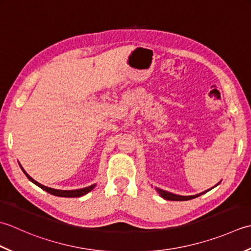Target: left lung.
I'll use <instances>...</instances> for the list:
<instances>
[{"label":"left lung","mask_w":251,"mask_h":251,"mask_svg":"<svg viewBox=\"0 0 251 251\" xmlns=\"http://www.w3.org/2000/svg\"><path fill=\"white\" fill-rule=\"evenodd\" d=\"M210 190H211V188H210ZM210 190H208V191H210ZM156 191H157L158 193H159V195H160L162 198L167 199V201H190V199L196 198V197H198V196L202 195L203 193L208 192V191H206V192L201 193V194H197V195H193V196H180V195H176V194H172V193H169V192H166V191H162V190H160V188H158V187H156Z\"/></svg>","instance_id":"obj_1"}]
</instances>
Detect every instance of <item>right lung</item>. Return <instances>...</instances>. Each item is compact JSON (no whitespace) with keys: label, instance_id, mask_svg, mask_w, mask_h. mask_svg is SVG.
I'll use <instances>...</instances> for the list:
<instances>
[{"label":"right lung","instance_id":"1","mask_svg":"<svg viewBox=\"0 0 251 251\" xmlns=\"http://www.w3.org/2000/svg\"><path fill=\"white\" fill-rule=\"evenodd\" d=\"M20 168L23 169L22 166H20ZM23 171H24L25 175L27 176V177L29 178V180L31 181V182H33V183L35 184V185H38L39 187L42 188V190H44L45 192H48V193H50V194H52V195L58 196V197H81V196L85 195V194H88L89 192H91V191L93 190V188L95 187V184H94V185H91V186H88V187H85V188H80V190H75V191L54 190V188L44 186V185H42V184H40V183H38L37 181H34L32 177H30V176L27 175V172H25V171L24 170V169H23Z\"/></svg>","mask_w":251,"mask_h":251}]
</instances>
